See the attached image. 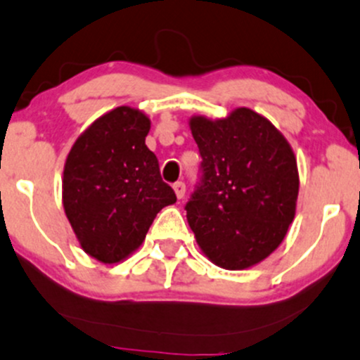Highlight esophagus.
Instances as JSON below:
<instances>
[{
    "label": "esophagus",
    "mask_w": 360,
    "mask_h": 360,
    "mask_svg": "<svg viewBox=\"0 0 360 360\" xmlns=\"http://www.w3.org/2000/svg\"><path fill=\"white\" fill-rule=\"evenodd\" d=\"M173 191H175V195L181 199V197L185 195V184L184 181H176V184H173Z\"/></svg>",
    "instance_id": "obj_1"
}]
</instances>
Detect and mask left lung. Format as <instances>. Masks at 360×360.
I'll return each mask as SVG.
<instances>
[{"label":"left lung","instance_id":"8db88e82","mask_svg":"<svg viewBox=\"0 0 360 360\" xmlns=\"http://www.w3.org/2000/svg\"><path fill=\"white\" fill-rule=\"evenodd\" d=\"M202 181L187 202V221L210 261L247 269L278 249L295 218L299 169L283 134L256 111L188 120Z\"/></svg>","mask_w":360,"mask_h":360}]
</instances>
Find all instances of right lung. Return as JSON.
I'll use <instances>...</instances> for the list:
<instances>
[{
	"label": "right lung",
	"instance_id": "1",
	"mask_svg": "<svg viewBox=\"0 0 360 360\" xmlns=\"http://www.w3.org/2000/svg\"><path fill=\"white\" fill-rule=\"evenodd\" d=\"M149 129L148 115L118 106L79 135L65 161V214L84 252L104 264L135 252L158 212L176 202L146 146Z\"/></svg>",
	"mask_w": 360,
	"mask_h": 360
}]
</instances>
